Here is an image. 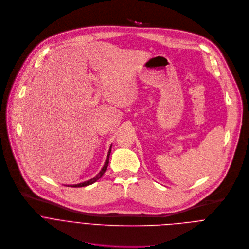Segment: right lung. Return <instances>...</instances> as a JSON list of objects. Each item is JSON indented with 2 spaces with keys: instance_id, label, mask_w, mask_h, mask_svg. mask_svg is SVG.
Instances as JSON below:
<instances>
[{
  "instance_id": "obj_1",
  "label": "right lung",
  "mask_w": 249,
  "mask_h": 249,
  "mask_svg": "<svg viewBox=\"0 0 249 249\" xmlns=\"http://www.w3.org/2000/svg\"><path fill=\"white\" fill-rule=\"evenodd\" d=\"M111 151H112V145L110 146V149H109V151H108V154H107V157H106V161H105V164H104L103 168L101 169V171L99 172V173H98L94 178H90V179H88V180H86V181H83V182L77 183V184H71V185L69 184L68 186H70V187H83V186H87V185L93 184V183H94V182H96L99 178H102V176L105 174V172H106L107 168H108V165H109V158H110Z\"/></svg>"
}]
</instances>
